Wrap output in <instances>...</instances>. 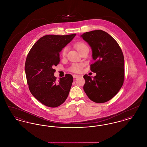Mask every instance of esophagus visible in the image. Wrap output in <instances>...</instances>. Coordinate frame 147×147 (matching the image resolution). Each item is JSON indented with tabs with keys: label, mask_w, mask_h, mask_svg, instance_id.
<instances>
[{
	"label": "esophagus",
	"mask_w": 147,
	"mask_h": 147,
	"mask_svg": "<svg viewBox=\"0 0 147 147\" xmlns=\"http://www.w3.org/2000/svg\"><path fill=\"white\" fill-rule=\"evenodd\" d=\"M73 77L74 78H78V77H79V75H77V74H73Z\"/></svg>",
	"instance_id": "obj_1"
}]
</instances>
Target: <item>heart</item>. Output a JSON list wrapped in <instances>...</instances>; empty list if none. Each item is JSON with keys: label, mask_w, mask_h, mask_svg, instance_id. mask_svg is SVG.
I'll list each match as a JSON object with an SVG mask.
<instances>
[{"label": "heart", "mask_w": 147, "mask_h": 147, "mask_svg": "<svg viewBox=\"0 0 147 147\" xmlns=\"http://www.w3.org/2000/svg\"><path fill=\"white\" fill-rule=\"evenodd\" d=\"M75 47L77 49V50L81 53V52L84 51V49L88 48L87 45L84 42H78L76 44H75ZM68 49V47L67 46L64 47L61 52V56L62 57H65L67 55V53ZM84 65L83 63H73L71 64L68 70L70 71L73 73H80L82 71L83 67Z\"/></svg>", "instance_id": "b5f03b06"}]
</instances>
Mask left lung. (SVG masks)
<instances>
[{"instance_id":"1","label":"left lung","mask_w":147,"mask_h":147,"mask_svg":"<svg viewBox=\"0 0 147 147\" xmlns=\"http://www.w3.org/2000/svg\"><path fill=\"white\" fill-rule=\"evenodd\" d=\"M81 36L91 47L94 62L90 68L96 74L92 78L84 75V91L91 101L104 103L113 98L123 84V52L116 41L102 30L86 32Z\"/></svg>"}]
</instances>
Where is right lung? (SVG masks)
<instances>
[{
	"instance_id": "obj_1",
	"label": "right lung",
	"mask_w": 147,
	"mask_h": 147,
	"mask_svg": "<svg viewBox=\"0 0 147 147\" xmlns=\"http://www.w3.org/2000/svg\"><path fill=\"white\" fill-rule=\"evenodd\" d=\"M76 35H45L28 52L25 65L28 89L43 105L58 107L68 96L73 78L67 74L57 82L54 67L61 61L59 52Z\"/></svg>"
}]
</instances>
